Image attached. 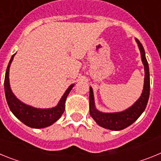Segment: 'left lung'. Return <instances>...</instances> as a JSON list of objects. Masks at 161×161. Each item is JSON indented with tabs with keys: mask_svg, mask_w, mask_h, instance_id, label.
<instances>
[{
	"mask_svg": "<svg viewBox=\"0 0 161 161\" xmlns=\"http://www.w3.org/2000/svg\"><path fill=\"white\" fill-rule=\"evenodd\" d=\"M138 43L140 53H141L142 62L144 65V85L143 93L140 97L136 102L133 106L122 112L118 113H103L96 109L94 104L93 89H89V114L99 126L104 128L112 130H121L131 125L143 114L148 102L150 93V76L149 68L147 59L145 57V52L141 42L136 38Z\"/></svg>",
	"mask_w": 161,
	"mask_h": 161,
	"instance_id": "1",
	"label": "left lung"
}]
</instances>
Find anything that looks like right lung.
Listing matches in <instances>:
<instances>
[{
	"label": "right lung",
	"instance_id": "1",
	"mask_svg": "<svg viewBox=\"0 0 161 161\" xmlns=\"http://www.w3.org/2000/svg\"><path fill=\"white\" fill-rule=\"evenodd\" d=\"M15 55L16 54L13 55L9 60V63L7 67L6 72H5V82H4L5 97H6L8 107L12 113L21 122H22L24 124L30 127L38 129L44 128V127L51 126L54 123H55L64 112L65 101H66L68 95L70 93V91L73 88L74 85H71L68 88L64 94L61 97L58 105L55 107L50 108V109H38V108L25 105L15 97V95L13 93L10 89V85H9V79H8L9 67H10Z\"/></svg>",
	"mask_w": 161,
	"mask_h": 161
}]
</instances>
